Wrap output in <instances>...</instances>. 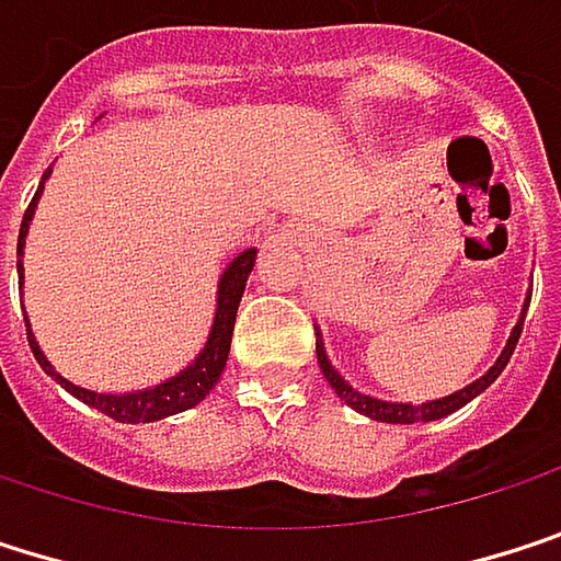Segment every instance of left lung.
<instances>
[{
	"label": "left lung",
	"instance_id": "1",
	"mask_svg": "<svg viewBox=\"0 0 561 561\" xmlns=\"http://www.w3.org/2000/svg\"><path fill=\"white\" fill-rule=\"evenodd\" d=\"M529 297H533V290L526 294V300H523V313H519V320H516V327H513V333H510V340H506L503 353L496 356V363H493L480 379H473L470 386H463V389H457V392H450V396H444V399H431V402L412 405V402H386V399H376V396H366V392L353 389V386L340 376V369L330 363L320 327H317V359H320V369H323L327 382L333 386V392H336L350 409H356L359 415H366V419H373V421H386V424H419V421H437V419H444V415H450V412H457V409H463L467 402H473V399H477L483 389H490V386L496 382V376L506 369V363H510V356H513V350H516V343H519V333H523V320H526Z\"/></svg>",
	"mask_w": 561,
	"mask_h": 561
}]
</instances>
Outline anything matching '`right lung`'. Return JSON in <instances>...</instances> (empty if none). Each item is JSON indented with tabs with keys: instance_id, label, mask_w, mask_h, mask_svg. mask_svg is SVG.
Masks as SVG:
<instances>
[{
	"instance_id": "1",
	"label": "right lung",
	"mask_w": 561,
	"mask_h": 561,
	"mask_svg": "<svg viewBox=\"0 0 561 561\" xmlns=\"http://www.w3.org/2000/svg\"><path fill=\"white\" fill-rule=\"evenodd\" d=\"M51 175V169L42 175V185L22 218V231H19V290L25 284V267H22V257H25V238H28V225L35 218V208H38V198L45 192V179ZM254 261H257V248H244L218 277V294H215V317H211V330H208V340L205 346L198 350V356L179 369L172 379H162L149 389H137V392H94V389H84V386H75L71 379H65L45 356V350L38 346L35 333H32V323L25 317V327H28V346L38 359V366L65 389L71 392L78 402L98 409L101 415L114 421H124V424H149V421H162L169 415H179V412H188L195 409L221 379L225 373V363H228V350H231V333H234V317H238V304H241V294H244V284H248V274L254 271Z\"/></svg>"
}]
</instances>
